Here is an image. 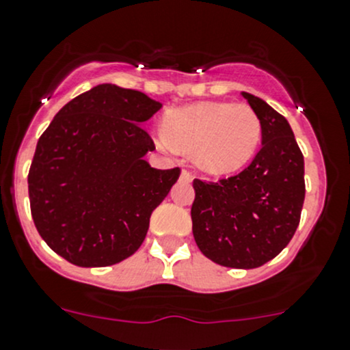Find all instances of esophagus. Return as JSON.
Listing matches in <instances>:
<instances>
[{
    "label": "esophagus",
    "instance_id": "34e87169",
    "mask_svg": "<svg viewBox=\"0 0 350 350\" xmlns=\"http://www.w3.org/2000/svg\"><path fill=\"white\" fill-rule=\"evenodd\" d=\"M181 179H183V181H186V183H191V174H189V172L188 171H186V169H183V171H181Z\"/></svg>",
    "mask_w": 350,
    "mask_h": 350
}]
</instances>
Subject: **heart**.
<instances>
[{
	"label": "heart",
	"mask_w": 350,
	"mask_h": 350,
	"mask_svg": "<svg viewBox=\"0 0 350 350\" xmlns=\"http://www.w3.org/2000/svg\"><path fill=\"white\" fill-rule=\"evenodd\" d=\"M261 138V121L247 104L205 100L171 109L159 147L193 154L202 171L213 176L232 174L251 161Z\"/></svg>",
	"instance_id": "heart-1"
}]
</instances>
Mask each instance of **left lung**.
I'll use <instances>...</instances> for the list:
<instances>
[{
    "instance_id": "1",
    "label": "left lung",
    "mask_w": 350,
    "mask_h": 350,
    "mask_svg": "<svg viewBox=\"0 0 350 350\" xmlns=\"http://www.w3.org/2000/svg\"><path fill=\"white\" fill-rule=\"evenodd\" d=\"M261 121V148L239 174L195 179L193 236L206 258L256 269L289 244L304 203V157L291 124L265 100L243 92Z\"/></svg>"
}]
</instances>
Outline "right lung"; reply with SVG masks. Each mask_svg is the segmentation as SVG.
Here are the masks:
<instances>
[{
	"instance_id": "right-lung-1",
	"label": "right lung",
	"mask_w": 350,
	"mask_h": 350,
	"mask_svg": "<svg viewBox=\"0 0 350 350\" xmlns=\"http://www.w3.org/2000/svg\"><path fill=\"white\" fill-rule=\"evenodd\" d=\"M162 107L144 92L103 83L63 106L39 138L29 171L33 224L77 267H109L144 243L150 215L179 178L154 169L142 124Z\"/></svg>"
}]
</instances>
